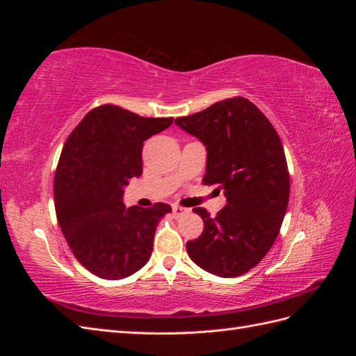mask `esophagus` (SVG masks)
Here are the masks:
<instances>
[{"mask_svg":"<svg viewBox=\"0 0 356 356\" xmlns=\"http://www.w3.org/2000/svg\"><path fill=\"white\" fill-rule=\"evenodd\" d=\"M172 212H174V215H177V217H179V215H184L188 211L186 208H181V207H178V204H175V207H172Z\"/></svg>","mask_w":356,"mask_h":356,"instance_id":"obj_1","label":"esophagus"}]
</instances>
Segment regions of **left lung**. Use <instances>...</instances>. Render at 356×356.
I'll list each match as a JSON object with an SVG mask.
<instances>
[{
	"label": "left lung",
	"mask_w": 356,
	"mask_h": 356,
	"mask_svg": "<svg viewBox=\"0 0 356 356\" xmlns=\"http://www.w3.org/2000/svg\"><path fill=\"white\" fill-rule=\"evenodd\" d=\"M175 124L207 147V186L227 204L211 217L195 208L203 232L187 242L188 257L220 277L251 270L268 252L285 217L289 175L281 139L267 117L241 96L220 101Z\"/></svg>",
	"instance_id": "left-lung-1"
}]
</instances>
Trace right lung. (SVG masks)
Here are the masks:
<instances>
[{
	"label": "right lung",
	"mask_w": 356,
	"mask_h": 356,
	"mask_svg": "<svg viewBox=\"0 0 356 356\" xmlns=\"http://www.w3.org/2000/svg\"><path fill=\"white\" fill-rule=\"evenodd\" d=\"M172 122L102 105L86 114L63 145L55 177L56 217L72 254L93 275L117 281L152 257L157 224L172 208H126L123 193L143 174L144 141Z\"/></svg>",
	"instance_id": "obj_1"
}]
</instances>
